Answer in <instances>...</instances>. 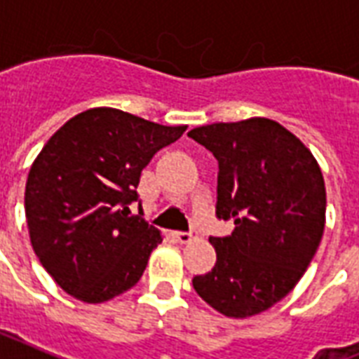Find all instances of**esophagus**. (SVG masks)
Returning <instances> with one entry per match:
<instances>
[{
  "mask_svg": "<svg viewBox=\"0 0 359 359\" xmlns=\"http://www.w3.org/2000/svg\"><path fill=\"white\" fill-rule=\"evenodd\" d=\"M175 237H177L180 245H188V243L196 239V231H179V233H175Z\"/></svg>",
  "mask_w": 359,
  "mask_h": 359,
  "instance_id": "esophagus-1",
  "label": "esophagus"
}]
</instances>
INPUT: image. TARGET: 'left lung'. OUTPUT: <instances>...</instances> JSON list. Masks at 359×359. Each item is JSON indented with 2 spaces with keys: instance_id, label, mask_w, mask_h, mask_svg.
<instances>
[{
  "instance_id": "left-lung-1",
  "label": "left lung",
  "mask_w": 359,
  "mask_h": 359,
  "mask_svg": "<svg viewBox=\"0 0 359 359\" xmlns=\"http://www.w3.org/2000/svg\"><path fill=\"white\" fill-rule=\"evenodd\" d=\"M218 160L216 216L228 237H209L215 267L194 277L205 303L229 318L271 309L299 283L318 250L325 186L318 161L269 118L218 122L188 133Z\"/></svg>"
}]
</instances>
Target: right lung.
I'll return each mask as SVG.
<instances>
[{
	"mask_svg": "<svg viewBox=\"0 0 359 359\" xmlns=\"http://www.w3.org/2000/svg\"><path fill=\"white\" fill-rule=\"evenodd\" d=\"M184 131L95 107L48 139L27 175L24 209L34 252L64 292L103 303L139 283L161 233L130 205L152 156Z\"/></svg>",
	"mask_w": 359,
	"mask_h": 359,
	"instance_id": "1",
	"label": "right lung"
}]
</instances>
